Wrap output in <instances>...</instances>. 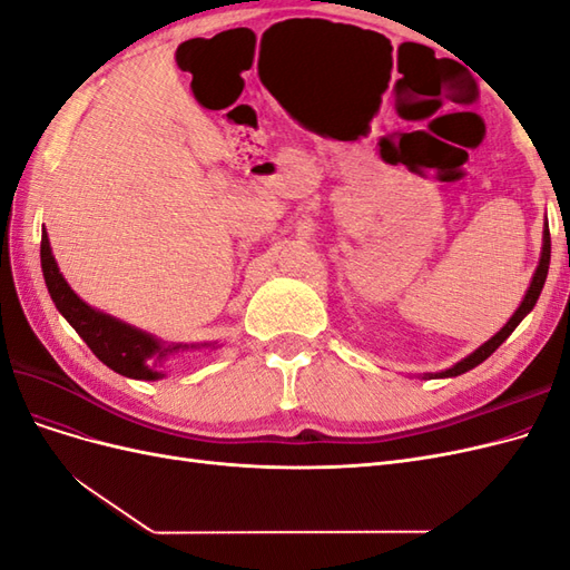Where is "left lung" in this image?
Here are the masks:
<instances>
[{
    "label": "left lung",
    "instance_id": "8db88e82",
    "mask_svg": "<svg viewBox=\"0 0 570 570\" xmlns=\"http://www.w3.org/2000/svg\"><path fill=\"white\" fill-rule=\"evenodd\" d=\"M549 258H551V237H549V226L544 223V230H542V252H540V264H538V268H534V273H532V281H530V287L525 289V297H523V302L519 304V308H515L513 312V316L504 323V327L499 333H494L485 344H480V347L475 350V352H471L469 356H463L461 361H456L454 366H450V368H444V371H440V373H423L421 377L423 381H435V377H456V375H461V373H465V371H471V368H475V366H480L482 361H485L499 344H502L513 331H515V325H519L530 312H532V306L538 304V299H540V292H542V287H544V281H547V273H549Z\"/></svg>",
    "mask_w": 570,
    "mask_h": 570
}]
</instances>
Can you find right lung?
Listing matches in <instances>:
<instances>
[{
    "label": "right lung",
    "mask_w": 570,
    "mask_h": 570,
    "mask_svg": "<svg viewBox=\"0 0 570 570\" xmlns=\"http://www.w3.org/2000/svg\"><path fill=\"white\" fill-rule=\"evenodd\" d=\"M40 262L49 297L57 304L59 314L76 327V333L85 340L92 354L111 371L132 377V381H161L170 358L216 350V342H164L157 335L140 331V327L118 321L116 316H109L88 302H82L59 271L45 228Z\"/></svg>",
    "instance_id": "add662e5"
}]
</instances>
